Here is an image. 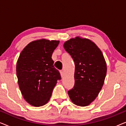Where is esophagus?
<instances>
[{
    "mask_svg": "<svg viewBox=\"0 0 126 126\" xmlns=\"http://www.w3.org/2000/svg\"><path fill=\"white\" fill-rule=\"evenodd\" d=\"M60 74H61V77H63L64 76V73H63V70H60Z\"/></svg>",
    "mask_w": 126,
    "mask_h": 126,
    "instance_id": "obj_1",
    "label": "esophagus"
}]
</instances>
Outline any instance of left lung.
Instances as JSON below:
<instances>
[{
    "label": "left lung",
    "mask_w": 126,
    "mask_h": 126,
    "mask_svg": "<svg viewBox=\"0 0 126 126\" xmlns=\"http://www.w3.org/2000/svg\"><path fill=\"white\" fill-rule=\"evenodd\" d=\"M63 47L75 64V85L68 92L69 96L77 106H88L104 84L107 73L104 56L94 42L80 37L66 41Z\"/></svg>",
    "instance_id": "left-lung-1"
}]
</instances>
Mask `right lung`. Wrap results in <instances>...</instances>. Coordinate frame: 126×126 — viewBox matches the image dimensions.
Masks as SVG:
<instances>
[{"label": "right lung", "instance_id": "add662e5", "mask_svg": "<svg viewBox=\"0 0 126 126\" xmlns=\"http://www.w3.org/2000/svg\"><path fill=\"white\" fill-rule=\"evenodd\" d=\"M60 41L41 39L27 45L16 63L19 87L24 99L34 107L46 104L61 79L51 56Z\"/></svg>", "mask_w": 126, "mask_h": 126}]
</instances>
